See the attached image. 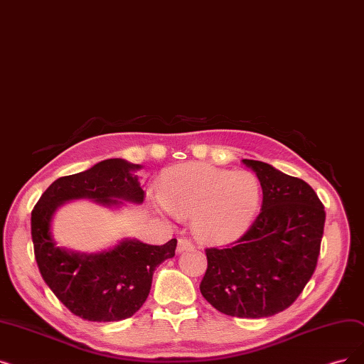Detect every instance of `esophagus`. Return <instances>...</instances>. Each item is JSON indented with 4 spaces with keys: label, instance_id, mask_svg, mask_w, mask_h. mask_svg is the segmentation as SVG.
<instances>
[{
    "label": "esophagus",
    "instance_id": "34e87169",
    "mask_svg": "<svg viewBox=\"0 0 364 364\" xmlns=\"http://www.w3.org/2000/svg\"><path fill=\"white\" fill-rule=\"evenodd\" d=\"M195 248V245L192 244V241H188L186 238H180L177 242V251L178 252H184V251H192Z\"/></svg>",
    "mask_w": 364,
    "mask_h": 364
}]
</instances>
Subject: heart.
<instances>
[{
	"mask_svg": "<svg viewBox=\"0 0 364 364\" xmlns=\"http://www.w3.org/2000/svg\"><path fill=\"white\" fill-rule=\"evenodd\" d=\"M153 199L156 211L192 215L195 235L203 242L225 244L242 236L255 221L262 191L255 173L207 164H183L166 169Z\"/></svg>",
	"mask_w": 364,
	"mask_h": 364,
	"instance_id": "b5f03b06",
	"label": "heart"
}]
</instances>
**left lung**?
Here are the masks:
<instances>
[{
  "label": "left lung",
  "instance_id": "obj_1",
  "mask_svg": "<svg viewBox=\"0 0 364 364\" xmlns=\"http://www.w3.org/2000/svg\"><path fill=\"white\" fill-rule=\"evenodd\" d=\"M263 192L262 211L228 248H207L200 293L220 312L264 318L287 309L317 266L326 213L314 188L269 164L242 159Z\"/></svg>",
  "mask_w": 364,
  "mask_h": 364
}]
</instances>
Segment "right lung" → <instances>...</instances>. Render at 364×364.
Here are the masks:
<instances>
[{
	"label": "right lung",
	"instance_id": "add662e5",
	"mask_svg": "<svg viewBox=\"0 0 364 364\" xmlns=\"http://www.w3.org/2000/svg\"><path fill=\"white\" fill-rule=\"evenodd\" d=\"M141 168L124 159H107L60 177L41 195L31 214V235L43 279L74 315L87 321L132 317L146 302L156 267L176 256L177 240L149 245L123 238L112 248L87 255L58 245L52 235L55 213L77 199H90L112 210L124 202L143 203L144 191L135 176Z\"/></svg>",
	"mask_w": 364,
	"mask_h": 364
}]
</instances>
